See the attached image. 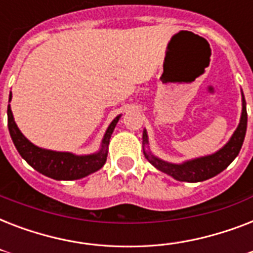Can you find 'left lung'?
Masks as SVG:
<instances>
[{"mask_svg": "<svg viewBox=\"0 0 253 253\" xmlns=\"http://www.w3.org/2000/svg\"><path fill=\"white\" fill-rule=\"evenodd\" d=\"M242 117L240 122L236 127L235 132L232 134L231 139L224 144L215 154L202 156V158L192 159L181 164H173V163L164 162L162 159L156 158L151 154L150 151H146V146L148 147V135L147 131H143V154L146 159L156 169L172 176L174 180L186 181V182H201V181L209 180L211 177L216 176L223 169L227 168L234 159L239 155L240 148L243 146L244 136L247 131V107H246V99H244L243 91H242Z\"/></svg>", "mask_w": 253, "mask_h": 253, "instance_id": "left-lung-1", "label": "left lung"}]
</instances>
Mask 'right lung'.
Segmentation results:
<instances>
[{
  "label": "right lung",
  "instance_id": "right-lung-1",
  "mask_svg": "<svg viewBox=\"0 0 253 253\" xmlns=\"http://www.w3.org/2000/svg\"><path fill=\"white\" fill-rule=\"evenodd\" d=\"M11 99L10 91L9 101ZM121 115L115 117L109 125L103 135L101 150L91 155H75L71 152H57V151L44 150L35 146L22 134L14 121L13 113L7 106V127L14 146L22 158L29 163L35 170L53 180H79L97 172L103 167L107 158V147L110 142L111 134L118 123Z\"/></svg>",
  "mask_w": 253,
  "mask_h": 253
}]
</instances>
